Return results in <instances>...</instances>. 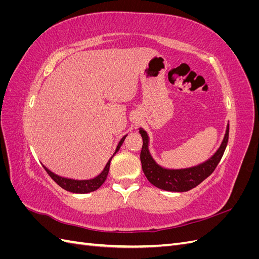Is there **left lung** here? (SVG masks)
I'll list each match as a JSON object with an SVG mask.
<instances>
[{"instance_id": "left-lung-1", "label": "left lung", "mask_w": 259, "mask_h": 259, "mask_svg": "<svg viewBox=\"0 0 259 259\" xmlns=\"http://www.w3.org/2000/svg\"><path fill=\"white\" fill-rule=\"evenodd\" d=\"M139 133L143 137V147L142 151H140V162H142V168L147 179L153 186L160 188L162 190L185 192L197 187L215 170L218 163L221 162L223 158L227 144H228L229 126L227 127L222 146L219 147L217 152L209 160L200 164L198 166L186 169H166L159 166L151 158L150 153H149V138L147 133L142 128L139 130Z\"/></svg>"}]
</instances>
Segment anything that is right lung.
<instances>
[{"mask_svg": "<svg viewBox=\"0 0 259 259\" xmlns=\"http://www.w3.org/2000/svg\"><path fill=\"white\" fill-rule=\"evenodd\" d=\"M126 136H124L121 140L119 145H117L116 147V150L114 152V154L119 151L120 147L122 146L124 139ZM113 154V155H114ZM113 155L110 158V160L108 161V163L106 164V166L104 168V170L101 171V173L93 179H89V180H74V179H68V178H64V177H60L56 174L52 173V171L50 169L46 168L45 166L44 169L48 171V174L51 176V178L54 180L55 183H56L58 186H60L62 189H65L69 192H73V193H89V192H92V191H95L97 190L98 188L103 185L105 183V180L108 176V173H109V167H110V162L113 158Z\"/></svg>", "mask_w": 259, "mask_h": 259, "instance_id": "right-lung-1", "label": "right lung"}]
</instances>
